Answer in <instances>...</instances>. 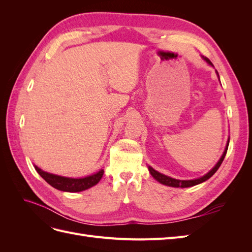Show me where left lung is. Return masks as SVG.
Here are the masks:
<instances>
[{"label": "left lung", "instance_id": "left-lung-1", "mask_svg": "<svg viewBox=\"0 0 252 252\" xmlns=\"http://www.w3.org/2000/svg\"><path fill=\"white\" fill-rule=\"evenodd\" d=\"M202 58H203L209 65L213 66L212 63L210 62V61H209L207 58H204V57H202ZM217 73H218V71H217ZM218 75H219V73H218ZM219 79H220V78H219ZM228 145H229V139H228V141H227L226 148H225V150H224V152H223L222 157H220V158L219 159V162L217 163V165H216L215 167H213V168H212L208 173H206L205 175H203V177H201V178H199V179H194V180H177V179H173V178H170V177H167V175H165V174H163V173H161V172H158V171L155 170V169L152 168V167H150V166H148V170H149V172H150V174L152 175V177H154L158 182H159V183H161V184H163V185L170 186V187H181V188L192 187V186H195V185H197V184H201V183H203V182H205V181H207L208 179H210V178L212 177L213 174H215V173L217 172V170L220 168V164H222L223 161H224V158H225V156H226V152H227V149H228Z\"/></svg>", "mask_w": 252, "mask_h": 252}]
</instances>
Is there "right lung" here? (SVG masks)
<instances>
[{
	"instance_id": "1",
	"label": "right lung",
	"mask_w": 252,
	"mask_h": 252,
	"mask_svg": "<svg viewBox=\"0 0 252 252\" xmlns=\"http://www.w3.org/2000/svg\"><path fill=\"white\" fill-rule=\"evenodd\" d=\"M34 168L37 171V173H39L41 177L53 188H56L58 190H62V191H67V192H80V191H83V190H86L90 187H93L100 182V180L102 179L104 174V169H101L96 173L89 175V177L81 178V179H72V178L61 177V175L43 171L37 166H34Z\"/></svg>"
}]
</instances>
